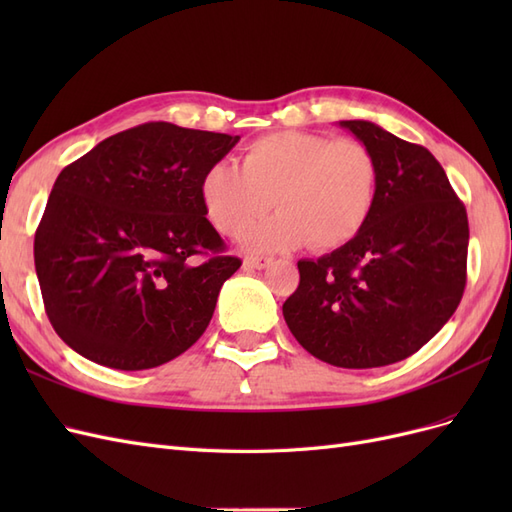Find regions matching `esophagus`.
<instances>
[{"label": "esophagus", "mask_w": 512, "mask_h": 512, "mask_svg": "<svg viewBox=\"0 0 512 512\" xmlns=\"http://www.w3.org/2000/svg\"><path fill=\"white\" fill-rule=\"evenodd\" d=\"M271 265V258L265 256H245L243 258V269H267Z\"/></svg>", "instance_id": "obj_1"}]
</instances>
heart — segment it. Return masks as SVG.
Returning <instances> with one entry per match:
<instances>
[{"label":"heart","instance_id":"1","mask_svg":"<svg viewBox=\"0 0 512 512\" xmlns=\"http://www.w3.org/2000/svg\"><path fill=\"white\" fill-rule=\"evenodd\" d=\"M200 205L209 224L235 237L271 205V220L247 228L250 252H288L309 243L316 252L348 245L365 228L378 196V162L359 141L282 130L256 138L241 168L218 162L200 179Z\"/></svg>","mask_w":512,"mask_h":512}]
</instances>
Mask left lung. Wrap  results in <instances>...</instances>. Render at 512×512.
<instances>
[{
  "label": "left lung",
  "mask_w": 512,
  "mask_h": 512,
  "mask_svg": "<svg viewBox=\"0 0 512 512\" xmlns=\"http://www.w3.org/2000/svg\"><path fill=\"white\" fill-rule=\"evenodd\" d=\"M378 162V196L348 245L299 260L282 312L316 359L384 367L421 350L455 314L466 288L468 215L431 153L363 119L339 121Z\"/></svg>",
  "instance_id": "8db88e82"
}]
</instances>
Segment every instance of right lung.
<instances>
[{"mask_svg": "<svg viewBox=\"0 0 512 512\" xmlns=\"http://www.w3.org/2000/svg\"><path fill=\"white\" fill-rule=\"evenodd\" d=\"M237 143L153 121L104 138L61 170L34 260L46 316L74 352L141 371L173 361L205 333L241 260L222 254L198 188Z\"/></svg>", "mask_w": 512, "mask_h": 512, "instance_id": "add662e5", "label": "right lung"}]
</instances>
